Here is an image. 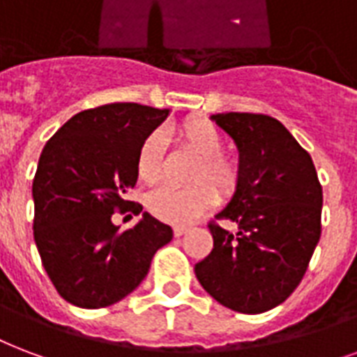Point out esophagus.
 <instances>
[{"instance_id": "esophagus-1", "label": "esophagus", "mask_w": 357, "mask_h": 357, "mask_svg": "<svg viewBox=\"0 0 357 357\" xmlns=\"http://www.w3.org/2000/svg\"><path fill=\"white\" fill-rule=\"evenodd\" d=\"M188 231V227L186 226H175L173 227V233H175V237H182L184 233Z\"/></svg>"}]
</instances>
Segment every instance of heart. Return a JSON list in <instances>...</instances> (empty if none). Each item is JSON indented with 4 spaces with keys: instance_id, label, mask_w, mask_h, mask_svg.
Listing matches in <instances>:
<instances>
[{
    "instance_id": "1",
    "label": "heart",
    "mask_w": 357,
    "mask_h": 357,
    "mask_svg": "<svg viewBox=\"0 0 357 357\" xmlns=\"http://www.w3.org/2000/svg\"><path fill=\"white\" fill-rule=\"evenodd\" d=\"M176 137L181 144L192 154L199 158L195 163L192 184L188 188L162 186L149 195V211L156 218L169 224H192L197 216L208 211L216 203V192L206 183L199 180H211L220 194L231 195L239 184V165L231 158L222 156L224 149L222 133L213 122L203 118H188L176 128ZM163 154L165 141L160 131H152L143 139L137 150L135 169L137 176L146 184H154L162 178Z\"/></svg>"
}]
</instances>
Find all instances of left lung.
<instances>
[{
	"instance_id": "obj_1",
	"label": "left lung",
	"mask_w": 357,
	"mask_h": 357,
	"mask_svg": "<svg viewBox=\"0 0 357 357\" xmlns=\"http://www.w3.org/2000/svg\"><path fill=\"white\" fill-rule=\"evenodd\" d=\"M211 120L239 152V184L216 214L237 229L208 226L214 248L195 277L220 305L259 314L301 282L320 241L321 186L309 152L275 118L220 112Z\"/></svg>"
}]
</instances>
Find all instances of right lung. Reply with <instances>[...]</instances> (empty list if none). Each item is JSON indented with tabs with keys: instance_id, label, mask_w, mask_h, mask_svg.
<instances>
[{
	"instance_id": "obj_1",
	"label": "right lung",
	"mask_w": 357,
	"mask_h": 357,
	"mask_svg": "<svg viewBox=\"0 0 357 357\" xmlns=\"http://www.w3.org/2000/svg\"><path fill=\"white\" fill-rule=\"evenodd\" d=\"M169 109L111 103L69 118L45 144L33 178V239L43 267L66 301L80 309L114 305L143 282L173 229L143 213L120 231L112 213L130 207L137 150ZM141 213V205H133Z\"/></svg>"
}]
</instances>
